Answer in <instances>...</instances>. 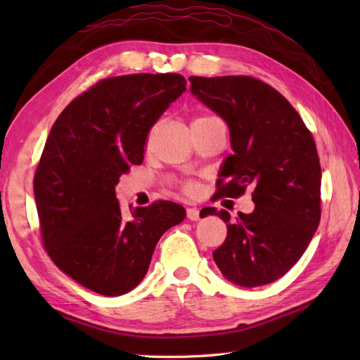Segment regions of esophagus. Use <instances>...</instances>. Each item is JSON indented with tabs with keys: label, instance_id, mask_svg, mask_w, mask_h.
<instances>
[{
	"label": "esophagus",
	"instance_id": "esophagus-1",
	"mask_svg": "<svg viewBox=\"0 0 360 360\" xmlns=\"http://www.w3.org/2000/svg\"><path fill=\"white\" fill-rule=\"evenodd\" d=\"M187 218L190 221H198L201 218V210L196 209V207H190L187 209Z\"/></svg>",
	"mask_w": 360,
	"mask_h": 360
}]
</instances>
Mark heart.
<instances>
[{
	"mask_svg": "<svg viewBox=\"0 0 360 360\" xmlns=\"http://www.w3.org/2000/svg\"><path fill=\"white\" fill-rule=\"evenodd\" d=\"M188 190H193V187H188Z\"/></svg>",
	"mask_w": 360,
	"mask_h": 360,
	"instance_id": "heart-1",
	"label": "heart"
}]
</instances>
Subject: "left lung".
<instances>
[{
	"mask_svg": "<svg viewBox=\"0 0 360 360\" xmlns=\"http://www.w3.org/2000/svg\"><path fill=\"white\" fill-rule=\"evenodd\" d=\"M188 80L190 93L226 122L231 134L233 153L219 168L218 196L254 188L255 209L240 212L235 221L227 210L205 207L204 217H219L227 226L213 259L236 286L269 285L300 259L320 223L316 142L294 106L263 82L246 75Z\"/></svg>",
	"mask_w": 360,
	"mask_h": 360,
	"instance_id": "left-lung-1",
	"label": "left lung"
}]
</instances>
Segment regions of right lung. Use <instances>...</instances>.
<instances>
[{
	"mask_svg": "<svg viewBox=\"0 0 360 360\" xmlns=\"http://www.w3.org/2000/svg\"><path fill=\"white\" fill-rule=\"evenodd\" d=\"M181 74L105 79L66 106L52 125L34 178L44 248L60 271L106 297L143 280L160 236L186 218L172 201L124 215L116 184L143 160L145 139L186 91Z\"/></svg>",
	"mask_w": 360,
	"mask_h": 360,
	"instance_id": "right-lung-1",
	"label": "right lung"
}]
</instances>
